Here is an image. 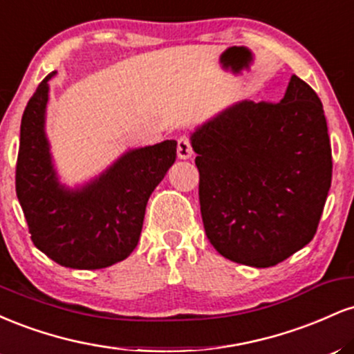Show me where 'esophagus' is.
Returning <instances> with one entry per match:
<instances>
[{"instance_id": "esophagus-1", "label": "esophagus", "mask_w": 354, "mask_h": 354, "mask_svg": "<svg viewBox=\"0 0 354 354\" xmlns=\"http://www.w3.org/2000/svg\"><path fill=\"white\" fill-rule=\"evenodd\" d=\"M191 156H193V148H191L188 138L183 136L178 140V158L180 160H189Z\"/></svg>"}]
</instances>
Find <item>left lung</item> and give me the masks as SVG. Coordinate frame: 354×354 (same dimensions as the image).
<instances>
[{
	"label": "left lung",
	"mask_w": 354,
	"mask_h": 354,
	"mask_svg": "<svg viewBox=\"0 0 354 354\" xmlns=\"http://www.w3.org/2000/svg\"><path fill=\"white\" fill-rule=\"evenodd\" d=\"M206 236L231 261L270 268L315 236L331 186L323 104L293 75L279 103L239 101L189 136Z\"/></svg>",
	"instance_id": "left-lung-1"
}]
</instances>
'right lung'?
Segmentation results:
<instances>
[{
	"label": "right lung",
	"instance_id": "1",
	"mask_svg": "<svg viewBox=\"0 0 354 354\" xmlns=\"http://www.w3.org/2000/svg\"><path fill=\"white\" fill-rule=\"evenodd\" d=\"M55 75L39 83L23 113L16 194L39 251L61 266L100 270L136 248L146 203L176 160V141L128 149L98 176L70 188L59 180L46 136Z\"/></svg>",
	"mask_w": 354,
	"mask_h": 354
}]
</instances>
